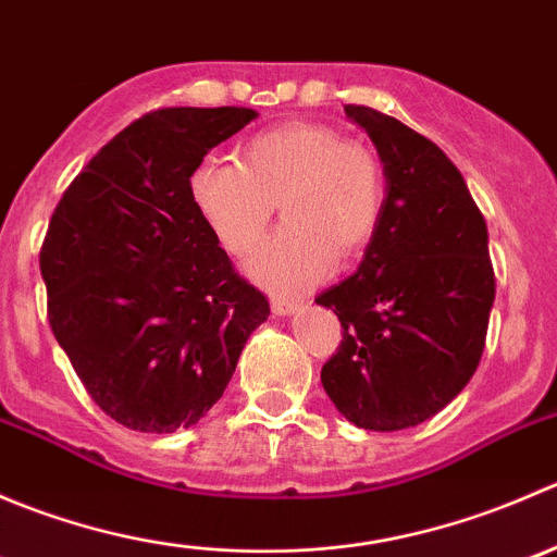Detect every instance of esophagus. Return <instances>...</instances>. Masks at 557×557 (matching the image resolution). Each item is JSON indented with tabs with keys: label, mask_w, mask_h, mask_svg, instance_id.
Listing matches in <instances>:
<instances>
[{
	"label": "esophagus",
	"mask_w": 557,
	"mask_h": 557,
	"mask_svg": "<svg viewBox=\"0 0 557 557\" xmlns=\"http://www.w3.org/2000/svg\"><path fill=\"white\" fill-rule=\"evenodd\" d=\"M301 307L305 305H299V301H294V299H274L272 301L274 314H294V312H299Z\"/></svg>",
	"instance_id": "34e87169"
}]
</instances>
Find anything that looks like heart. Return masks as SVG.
I'll use <instances>...</instances> for the list:
<instances>
[{
  "instance_id": "heart-1",
  "label": "heart",
  "mask_w": 557,
  "mask_h": 557,
  "mask_svg": "<svg viewBox=\"0 0 557 557\" xmlns=\"http://www.w3.org/2000/svg\"><path fill=\"white\" fill-rule=\"evenodd\" d=\"M188 194L218 243L252 250L272 223H285L247 258V274L277 294H305L358 256L377 234L385 177L374 153L323 123H283L239 145L237 164L201 161Z\"/></svg>"
}]
</instances>
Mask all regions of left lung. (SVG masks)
<instances>
[{"instance_id": "left-lung-1", "label": "left lung", "mask_w": 557, "mask_h": 557, "mask_svg": "<svg viewBox=\"0 0 557 557\" xmlns=\"http://www.w3.org/2000/svg\"><path fill=\"white\" fill-rule=\"evenodd\" d=\"M385 172V210L358 272L318 296L342 323L320 383L367 431L434 418L480 367L496 299L487 226L458 166L423 134L361 104Z\"/></svg>"}]
</instances>
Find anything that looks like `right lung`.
<instances>
[{
    "instance_id": "1",
    "label": "right lung",
    "mask_w": 557,
    "mask_h": 557,
    "mask_svg": "<svg viewBox=\"0 0 557 557\" xmlns=\"http://www.w3.org/2000/svg\"><path fill=\"white\" fill-rule=\"evenodd\" d=\"M256 115L148 112L88 161L50 218L39 250L50 329L88 396L126 429L199 423L269 318L188 194L194 166Z\"/></svg>"
}]
</instances>
